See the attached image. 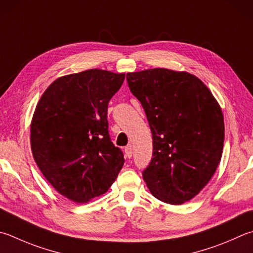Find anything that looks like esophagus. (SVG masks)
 I'll use <instances>...</instances> for the list:
<instances>
[{
	"label": "esophagus",
	"instance_id": "esophagus-1",
	"mask_svg": "<svg viewBox=\"0 0 253 253\" xmlns=\"http://www.w3.org/2000/svg\"><path fill=\"white\" fill-rule=\"evenodd\" d=\"M125 154H126V157H128V159H130V157L132 156L133 151H132V146L131 145H127L126 147V149H125Z\"/></svg>",
	"mask_w": 253,
	"mask_h": 253
}]
</instances>
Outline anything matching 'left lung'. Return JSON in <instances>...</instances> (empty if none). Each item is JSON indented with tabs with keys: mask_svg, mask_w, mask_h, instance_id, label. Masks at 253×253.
<instances>
[{
	"mask_svg": "<svg viewBox=\"0 0 253 253\" xmlns=\"http://www.w3.org/2000/svg\"><path fill=\"white\" fill-rule=\"evenodd\" d=\"M153 136L143 179L160 201L180 205L201 192L221 160L225 125L212 93L196 76L164 68L126 74Z\"/></svg>",
	"mask_w": 253,
	"mask_h": 253,
	"instance_id": "left-lung-1",
	"label": "left lung"
}]
</instances>
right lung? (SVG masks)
Wrapping results in <instances>:
<instances>
[{"mask_svg":"<svg viewBox=\"0 0 253 253\" xmlns=\"http://www.w3.org/2000/svg\"><path fill=\"white\" fill-rule=\"evenodd\" d=\"M125 74L89 69L56 79L31 125L33 156L57 192L87 203L107 192L125 164L108 130V103Z\"/></svg>","mask_w":253,"mask_h":253,"instance_id":"1","label":"right lung"}]
</instances>
